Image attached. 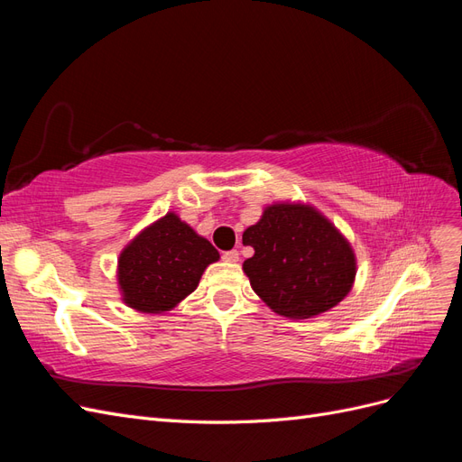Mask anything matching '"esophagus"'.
<instances>
[{
  "instance_id": "obj_1",
  "label": "esophagus",
  "mask_w": 462,
  "mask_h": 462,
  "mask_svg": "<svg viewBox=\"0 0 462 462\" xmlns=\"http://www.w3.org/2000/svg\"><path fill=\"white\" fill-rule=\"evenodd\" d=\"M239 258H241L239 250H229V253H223V260H226V262L235 263V262H239Z\"/></svg>"
}]
</instances>
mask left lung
Wrapping results in <instances>:
<instances>
[{"label":"left lung","instance_id":"1","mask_svg":"<svg viewBox=\"0 0 462 462\" xmlns=\"http://www.w3.org/2000/svg\"><path fill=\"white\" fill-rule=\"evenodd\" d=\"M254 248L243 272L270 309L289 319L316 318L337 306L356 279V254L346 236L309 202L279 200L245 229Z\"/></svg>","mask_w":462,"mask_h":462}]
</instances>
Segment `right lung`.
<instances>
[{
	"instance_id": "right-lung-1",
	"label": "right lung",
	"mask_w": 462,
	"mask_h": 462,
	"mask_svg": "<svg viewBox=\"0 0 462 462\" xmlns=\"http://www.w3.org/2000/svg\"><path fill=\"white\" fill-rule=\"evenodd\" d=\"M219 253L175 212H167L131 239L117 258L121 300L143 314L173 310L199 287Z\"/></svg>"
}]
</instances>
